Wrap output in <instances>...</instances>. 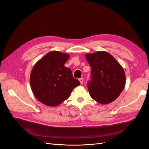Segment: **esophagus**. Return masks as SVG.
I'll return each mask as SVG.
<instances>
[{"label":"esophagus","mask_w":149,"mask_h":149,"mask_svg":"<svg viewBox=\"0 0 149 149\" xmlns=\"http://www.w3.org/2000/svg\"><path fill=\"white\" fill-rule=\"evenodd\" d=\"M83 80H84L83 78H80V79H79V81H80V83H81V84H82V83H83Z\"/></svg>","instance_id":"obj_1"}]
</instances>
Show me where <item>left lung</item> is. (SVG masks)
<instances>
[{
    "mask_svg": "<svg viewBox=\"0 0 149 149\" xmlns=\"http://www.w3.org/2000/svg\"><path fill=\"white\" fill-rule=\"evenodd\" d=\"M91 68L87 86L91 97L100 104L110 103L118 97L126 84L123 68L105 51L86 55Z\"/></svg>",
    "mask_w": 149,
    "mask_h": 149,
    "instance_id": "8db88e82",
    "label": "left lung"
}]
</instances>
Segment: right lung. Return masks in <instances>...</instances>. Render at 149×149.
Wrapping results in <instances>:
<instances>
[{
  "instance_id": "obj_1",
  "label": "right lung",
  "mask_w": 149,
  "mask_h": 149,
  "mask_svg": "<svg viewBox=\"0 0 149 149\" xmlns=\"http://www.w3.org/2000/svg\"><path fill=\"white\" fill-rule=\"evenodd\" d=\"M69 56L53 51L39 60L30 75L34 95L43 104L56 106L68 99L72 90L80 84L72 71L64 66Z\"/></svg>"
}]
</instances>
